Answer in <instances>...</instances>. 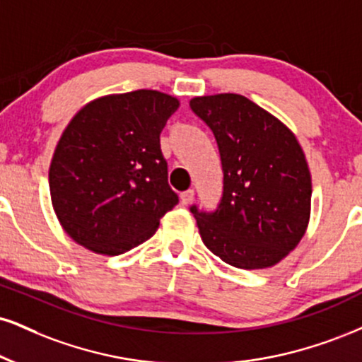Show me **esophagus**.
<instances>
[{
    "label": "esophagus",
    "instance_id": "obj_1",
    "mask_svg": "<svg viewBox=\"0 0 362 362\" xmlns=\"http://www.w3.org/2000/svg\"><path fill=\"white\" fill-rule=\"evenodd\" d=\"M192 200H194V190L192 189L185 190V192L180 194V202L184 204V206H189V204L192 202Z\"/></svg>",
    "mask_w": 362,
    "mask_h": 362
}]
</instances>
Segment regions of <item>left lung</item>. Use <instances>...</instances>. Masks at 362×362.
Instances as JSON below:
<instances>
[{
  "instance_id": "obj_1",
  "label": "left lung",
  "mask_w": 362,
  "mask_h": 362,
  "mask_svg": "<svg viewBox=\"0 0 362 362\" xmlns=\"http://www.w3.org/2000/svg\"><path fill=\"white\" fill-rule=\"evenodd\" d=\"M190 107L214 133L224 172L219 207H190L204 245L230 267H275L310 221L312 177L297 136L241 94L200 95Z\"/></svg>"
}]
</instances>
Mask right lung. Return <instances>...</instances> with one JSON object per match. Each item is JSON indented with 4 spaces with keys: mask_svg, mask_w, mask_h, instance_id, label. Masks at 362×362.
I'll return each instance as SVG.
<instances>
[{
    "mask_svg": "<svg viewBox=\"0 0 362 362\" xmlns=\"http://www.w3.org/2000/svg\"><path fill=\"white\" fill-rule=\"evenodd\" d=\"M178 106L173 95L139 89L76 112L55 146L49 185L57 219L77 245L123 255L153 236L177 206L160 133Z\"/></svg>",
    "mask_w": 362,
    "mask_h": 362,
    "instance_id": "1",
    "label": "right lung"
}]
</instances>
